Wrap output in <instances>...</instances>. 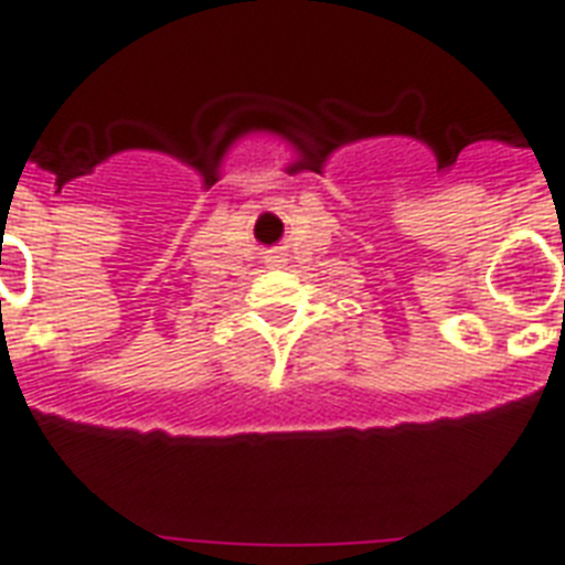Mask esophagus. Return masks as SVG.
Returning a JSON list of instances; mask_svg holds the SVG:
<instances>
[{
  "mask_svg": "<svg viewBox=\"0 0 565 565\" xmlns=\"http://www.w3.org/2000/svg\"><path fill=\"white\" fill-rule=\"evenodd\" d=\"M266 264H269V266H284V264H287V257H284L281 252H273V255L266 257Z\"/></svg>",
  "mask_w": 565,
  "mask_h": 565,
  "instance_id": "34e87169",
  "label": "esophagus"
}]
</instances>
